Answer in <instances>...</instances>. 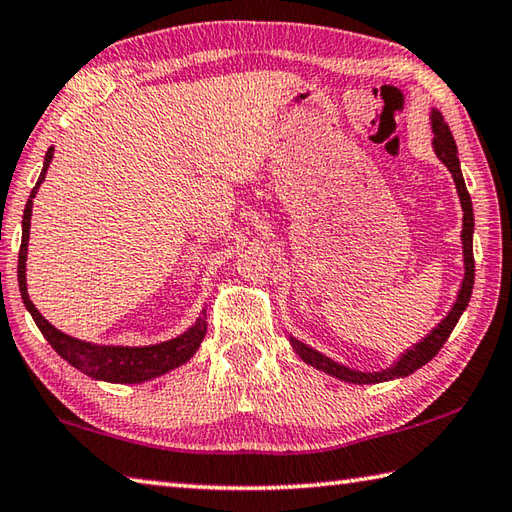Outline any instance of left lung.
I'll return each mask as SVG.
<instances>
[{"label": "left lung", "mask_w": 512, "mask_h": 512, "mask_svg": "<svg viewBox=\"0 0 512 512\" xmlns=\"http://www.w3.org/2000/svg\"><path fill=\"white\" fill-rule=\"evenodd\" d=\"M430 120H432V132H434V138H432L434 154L439 156V161L450 170L454 185H457L461 210H463L461 244H463V268H466V273H463L459 295H457V300H454V306L450 309V313L445 315V318L439 324H436V327L430 333H427V336L421 342H416L412 349L403 351L401 358H398L392 367L380 369V371L349 369L345 365H340V362L327 358L324 353L311 349L309 345H304V342L295 340V338H288V340H291L295 353L306 362V365L320 369L329 376H336L340 380H345V383L374 385V383H385V380L405 378V376L414 374L416 369H421L423 365H427V362H430L436 356V353L441 351V347L445 345V340L450 338L452 329L457 327L461 313L466 311V306L470 302L472 284H475V255H472V232H475V215H472V201H470V194H468V188H466V181H463L461 163H459V156H457L459 154L457 143H454L448 123L443 120L441 111H436V109H432Z\"/></svg>", "instance_id": "8db88e82"}]
</instances>
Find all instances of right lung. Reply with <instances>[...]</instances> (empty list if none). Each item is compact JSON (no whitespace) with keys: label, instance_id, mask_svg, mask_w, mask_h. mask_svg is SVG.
Returning a JSON list of instances; mask_svg holds the SVG:
<instances>
[{"label":"right lung","instance_id":"add662e5","mask_svg":"<svg viewBox=\"0 0 512 512\" xmlns=\"http://www.w3.org/2000/svg\"><path fill=\"white\" fill-rule=\"evenodd\" d=\"M53 159V147L44 156V167L37 179L35 188L31 190V197L26 201L24 217H22V246H20V259H17V282H20V293L24 306L33 315L37 329L42 336L49 340V345L60 353V356L69 362L71 367L80 369L96 380H105V383H145L156 376H163L167 371L181 367L188 362L194 353H197L203 336H206V311L192 327L181 333L179 338L159 342V345L150 347H114V345H91V342L71 338L53 327L51 322L42 318V313L35 309V304L29 300V291H26V253H29V232H31V215H33V199L37 190H40L42 181L46 179V170H49Z\"/></svg>","mask_w":512,"mask_h":512}]
</instances>
